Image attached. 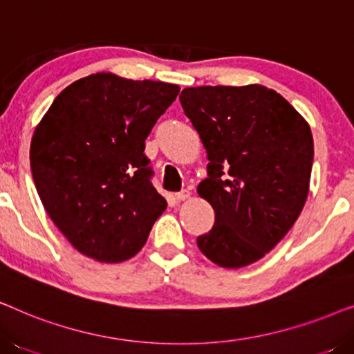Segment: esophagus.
<instances>
[{"instance_id":"1","label":"esophagus","mask_w":354,"mask_h":354,"mask_svg":"<svg viewBox=\"0 0 354 354\" xmlns=\"http://www.w3.org/2000/svg\"><path fill=\"white\" fill-rule=\"evenodd\" d=\"M190 195H192L190 190H182V192L176 193V200H178V201H185V200H188V198H190Z\"/></svg>"}]
</instances>
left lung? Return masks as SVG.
Here are the masks:
<instances>
[{"instance_id":"left-lung-1","label":"left lung","mask_w":354,"mask_h":354,"mask_svg":"<svg viewBox=\"0 0 354 354\" xmlns=\"http://www.w3.org/2000/svg\"><path fill=\"white\" fill-rule=\"evenodd\" d=\"M183 113L200 135L207 177L196 192L214 225L196 245L239 269L264 258L292 229L309 193L314 143L306 119L268 86H188Z\"/></svg>"}]
</instances>
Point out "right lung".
Wrapping results in <instances>:
<instances>
[{"label": "right lung", "mask_w": 354, "mask_h": 354, "mask_svg": "<svg viewBox=\"0 0 354 354\" xmlns=\"http://www.w3.org/2000/svg\"><path fill=\"white\" fill-rule=\"evenodd\" d=\"M178 91L166 82L98 72L66 86L38 122L33 182L79 253L122 263L147 243L167 201L149 182L145 140Z\"/></svg>", "instance_id": "obj_1"}]
</instances>
